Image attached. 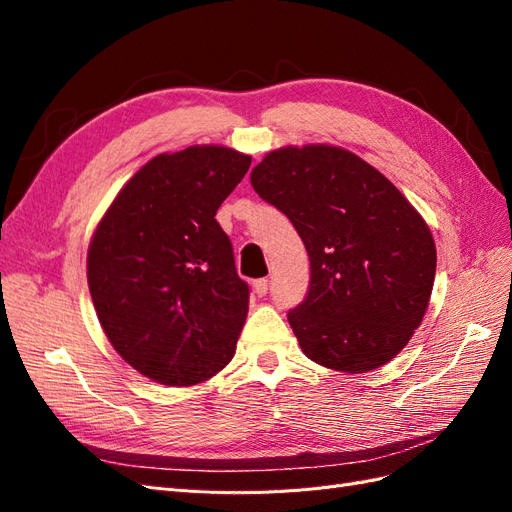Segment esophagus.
<instances>
[{
	"label": "esophagus",
	"instance_id": "34e87169",
	"mask_svg": "<svg viewBox=\"0 0 512 512\" xmlns=\"http://www.w3.org/2000/svg\"><path fill=\"white\" fill-rule=\"evenodd\" d=\"M252 288H254V294H256V297H265L267 290H269V282H267V280H254Z\"/></svg>",
	"mask_w": 512,
	"mask_h": 512
}]
</instances>
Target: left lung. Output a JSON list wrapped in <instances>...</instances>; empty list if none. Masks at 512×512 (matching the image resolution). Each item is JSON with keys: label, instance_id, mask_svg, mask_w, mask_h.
Returning <instances> with one entry per match:
<instances>
[{"label": "left lung", "instance_id": "8db88e82", "mask_svg": "<svg viewBox=\"0 0 512 512\" xmlns=\"http://www.w3.org/2000/svg\"><path fill=\"white\" fill-rule=\"evenodd\" d=\"M250 179L305 243L309 288L288 312L305 356L348 374L389 363L429 305L436 243L425 220L374 166L331 145L271 151Z\"/></svg>", "mask_w": 512, "mask_h": 512}]
</instances>
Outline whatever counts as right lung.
Masks as SVG:
<instances>
[{
	"mask_svg": "<svg viewBox=\"0 0 512 512\" xmlns=\"http://www.w3.org/2000/svg\"><path fill=\"white\" fill-rule=\"evenodd\" d=\"M252 158L194 145L160 153L123 185L87 254L108 342L153 382L192 386L235 356L250 288L215 220Z\"/></svg>",
	"mask_w": 512,
	"mask_h": 512,
	"instance_id": "add662e5",
	"label": "right lung"
}]
</instances>
